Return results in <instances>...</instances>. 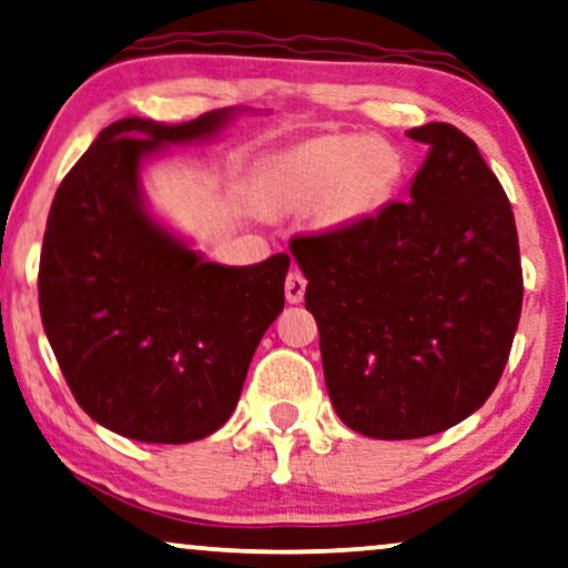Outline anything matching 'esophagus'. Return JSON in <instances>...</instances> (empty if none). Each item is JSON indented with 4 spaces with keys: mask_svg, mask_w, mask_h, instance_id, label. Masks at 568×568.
Masks as SVG:
<instances>
[{
    "mask_svg": "<svg viewBox=\"0 0 568 568\" xmlns=\"http://www.w3.org/2000/svg\"><path fill=\"white\" fill-rule=\"evenodd\" d=\"M306 293V277L301 275L298 270H291L288 277H285V298L288 304H301Z\"/></svg>",
    "mask_w": 568,
    "mask_h": 568,
    "instance_id": "esophagus-1",
    "label": "esophagus"
}]
</instances>
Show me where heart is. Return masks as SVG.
Segmentation results:
<instances>
[{"mask_svg": "<svg viewBox=\"0 0 568 568\" xmlns=\"http://www.w3.org/2000/svg\"><path fill=\"white\" fill-rule=\"evenodd\" d=\"M395 181V158L363 138H322L280 155L267 173V207L291 210L324 200L322 221L345 225L374 213Z\"/></svg>", "mask_w": 568, "mask_h": 568, "instance_id": "heart-1", "label": "heart"}]
</instances>
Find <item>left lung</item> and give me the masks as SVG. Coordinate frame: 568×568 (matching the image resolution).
I'll use <instances>...</instances> for the list:
<instances>
[{"instance_id": "left-lung-1", "label": "left lung", "mask_w": 568, "mask_h": 568, "mask_svg": "<svg viewBox=\"0 0 568 568\" xmlns=\"http://www.w3.org/2000/svg\"><path fill=\"white\" fill-rule=\"evenodd\" d=\"M410 200L291 241L339 420L374 438L457 426L501 379L521 314L517 225L475 142L444 121Z\"/></svg>"}]
</instances>
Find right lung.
<instances>
[{
  "instance_id": "1",
  "label": "right lung",
  "mask_w": 568,
  "mask_h": 568,
  "mask_svg": "<svg viewBox=\"0 0 568 568\" xmlns=\"http://www.w3.org/2000/svg\"><path fill=\"white\" fill-rule=\"evenodd\" d=\"M231 113L113 121L51 202L38 267L43 329L78 405L126 438L186 444L221 428L285 306L288 254L252 267L205 262L140 200L142 158L213 138Z\"/></svg>"
}]
</instances>
